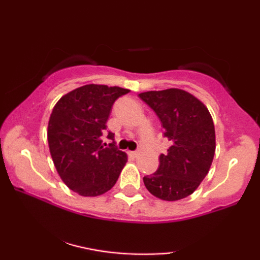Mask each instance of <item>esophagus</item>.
<instances>
[{
    "label": "esophagus",
    "instance_id": "obj_1",
    "mask_svg": "<svg viewBox=\"0 0 260 260\" xmlns=\"http://www.w3.org/2000/svg\"><path fill=\"white\" fill-rule=\"evenodd\" d=\"M129 154H130L131 156H133V157H137V156L141 154V151H140V150H136V151H130Z\"/></svg>",
    "mask_w": 260,
    "mask_h": 260
}]
</instances>
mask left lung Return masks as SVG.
<instances>
[{"mask_svg": "<svg viewBox=\"0 0 260 260\" xmlns=\"http://www.w3.org/2000/svg\"><path fill=\"white\" fill-rule=\"evenodd\" d=\"M161 120L170 147L159 156L157 172L143 177L147 189L165 201L193 194L209 172L215 154V129L208 109L181 88L138 94Z\"/></svg>", "mask_w": 260, "mask_h": 260, "instance_id": "8db88e82", "label": "left lung"}]
</instances>
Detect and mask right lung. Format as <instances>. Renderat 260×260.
<instances>
[{
  "label": "right lung",
  "mask_w": 260,
  "mask_h": 260,
  "mask_svg": "<svg viewBox=\"0 0 260 260\" xmlns=\"http://www.w3.org/2000/svg\"><path fill=\"white\" fill-rule=\"evenodd\" d=\"M130 90L88 84L56 102L48 120L47 140L56 172L81 197H98L115 186L127 156L102 136L115 101ZM113 134L108 138L113 140Z\"/></svg>",
  "instance_id": "right-lung-1"
}]
</instances>
